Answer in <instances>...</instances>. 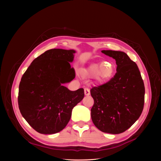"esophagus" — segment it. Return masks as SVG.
Instances as JSON below:
<instances>
[{"mask_svg":"<svg viewBox=\"0 0 161 161\" xmlns=\"http://www.w3.org/2000/svg\"><path fill=\"white\" fill-rule=\"evenodd\" d=\"M84 92H85V95L88 96L90 95V89L87 87L84 88Z\"/></svg>","mask_w":161,"mask_h":161,"instance_id":"esophagus-1","label":"esophagus"}]
</instances>
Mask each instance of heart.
Wrapping results in <instances>:
<instances>
[{
    "mask_svg": "<svg viewBox=\"0 0 161 161\" xmlns=\"http://www.w3.org/2000/svg\"><path fill=\"white\" fill-rule=\"evenodd\" d=\"M114 72L113 64L106 62L100 66L97 64H92L87 69L82 70V75L87 78L96 77L100 81H105L112 77Z\"/></svg>",
    "mask_w": 161,
    "mask_h": 161,
    "instance_id": "obj_1",
    "label": "heart"
}]
</instances>
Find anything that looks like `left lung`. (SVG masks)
<instances>
[{"instance_id": "obj_1", "label": "left lung", "mask_w": 161, "mask_h": 161, "mask_svg": "<svg viewBox=\"0 0 161 161\" xmlns=\"http://www.w3.org/2000/svg\"><path fill=\"white\" fill-rule=\"evenodd\" d=\"M115 59L117 72L108 82L91 89V119L103 132L120 134L136 122L144 106L145 87L137 64L123 52L103 50Z\"/></svg>"}]
</instances>
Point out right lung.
<instances>
[{"label": "right lung", "instance_id": "obj_1", "mask_svg": "<svg viewBox=\"0 0 161 161\" xmlns=\"http://www.w3.org/2000/svg\"><path fill=\"white\" fill-rule=\"evenodd\" d=\"M74 53V50H47L32 62L22 76L19 109L25 119L39 133L52 134L64 129L73 108L84 97L83 88L72 91L63 86L75 76L70 64Z\"/></svg>", "mask_w": 161, "mask_h": 161}]
</instances>
